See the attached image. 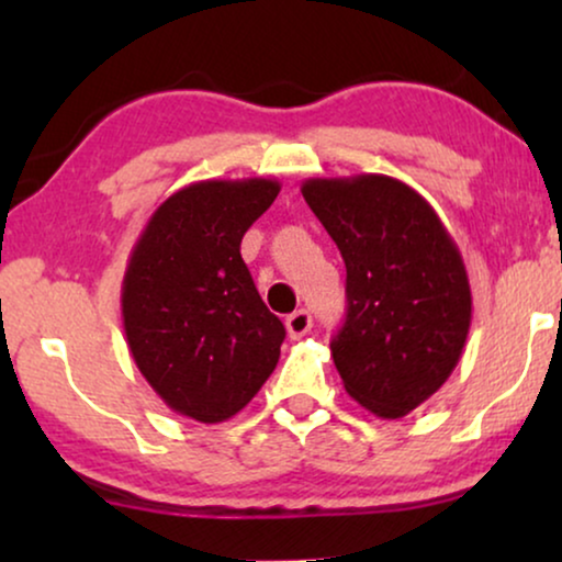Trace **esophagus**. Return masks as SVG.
<instances>
[{
  "instance_id": "34e87169",
  "label": "esophagus",
  "mask_w": 562,
  "mask_h": 562,
  "mask_svg": "<svg viewBox=\"0 0 562 562\" xmlns=\"http://www.w3.org/2000/svg\"><path fill=\"white\" fill-rule=\"evenodd\" d=\"M310 329H312V314L306 310H299L286 317V333L291 340H299V337H304Z\"/></svg>"
}]
</instances>
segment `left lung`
I'll return each mask as SVG.
<instances>
[{
	"mask_svg": "<svg viewBox=\"0 0 562 562\" xmlns=\"http://www.w3.org/2000/svg\"><path fill=\"white\" fill-rule=\"evenodd\" d=\"M302 194L348 271V314L329 342L345 391L375 417H404L463 356L473 299L458 245L427 199L391 176L310 179Z\"/></svg>",
	"mask_w": 562,
	"mask_h": 562,
	"instance_id": "8db88e82",
	"label": "left lung"
}]
</instances>
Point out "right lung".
Segmentation results:
<instances>
[{"mask_svg":"<svg viewBox=\"0 0 562 562\" xmlns=\"http://www.w3.org/2000/svg\"><path fill=\"white\" fill-rule=\"evenodd\" d=\"M273 179L196 181L160 202L122 281L127 348L176 414L217 425L273 373L286 337L240 256L279 196Z\"/></svg>","mask_w":562,"mask_h":562,"instance_id":"obj_1","label":"right lung"}]
</instances>
